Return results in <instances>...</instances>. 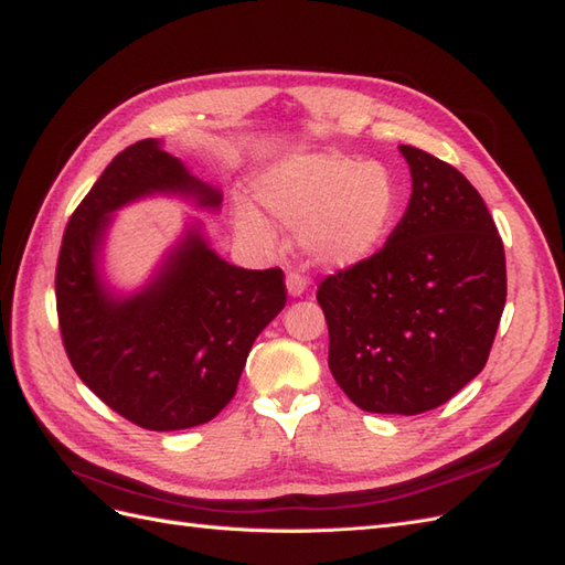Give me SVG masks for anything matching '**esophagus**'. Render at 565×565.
Segmentation results:
<instances>
[{
	"label": "esophagus",
	"instance_id": "1",
	"mask_svg": "<svg viewBox=\"0 0 565 565\" xmlns=\"http://www.w3.org/2000/svg\"><path fill=\"white\" fill-rule=\"evenodd\" d=\"M285 285H287V295L290 297H301L307 292V278L299 273H287Z\"/></svg>",
	"mask_w": 565,
	"mask_h": 565
}]
</instances>
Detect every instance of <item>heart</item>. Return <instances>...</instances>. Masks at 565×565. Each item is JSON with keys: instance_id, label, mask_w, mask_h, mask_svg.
Instances as JSON below:
<instances>
[{"instance_id": "obj_1", "label": "heart", "mask_w": 565, "mask_h": 565, "mask_svg": "<svg viewBox=\"0 0 565 565\" xmlns=\"http://www.w3.org/2000/svg\"><path fill=\"white\" fill-rule=\"evenodd\" d=\"M256 196L323 268L362 264L386 242L401 211V186L381 162L340 153H301L273 164L256 182ZM237 235L258 246L273 244L268 217L252 203L232 213Z\"/></svg>"}]
</instances>
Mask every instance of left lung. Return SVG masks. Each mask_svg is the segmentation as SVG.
<instances>
[{
    "instance_id": "8db88e82",
    "label": "left lung",
    "mask_w": 565,
    "mask_h": 565,
    "mask_svg": "<svg viewBox=\"0 0 565 565\" xmlns=\"http://www.w3.org/2000/svg\"><path fill=\"white\" fill-rule=\"evenodd\" d=\"M407 211L379 254L319 287L328 366L376 415H422L481 369L505 305L503 242L479 191L415 146Z\"/></svg>"
}]
</instances>
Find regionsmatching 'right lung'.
<instances>
[{"label": "right lung", "mask_w": 565, "mask_h": 565, "mask_svg": "<svg viewBox=\"0 0 565 565\" xmlns=\"http://www.w3.org/2000/svg\"><path fill=\"white\" fill-rule=\"evenodd\" d=\"M150 196H177L217 213L223 194L158 139L107 164L68 220L54 292L64 350L78 379L117 415L150 431L211 422L237 393L246 356L285 307L280 268L246 270L220 258L201 220L186 223L148 282L121 292L103 254L115 213Z\"/></svg>", "instance_id": "obj_1"}]
</instances>
